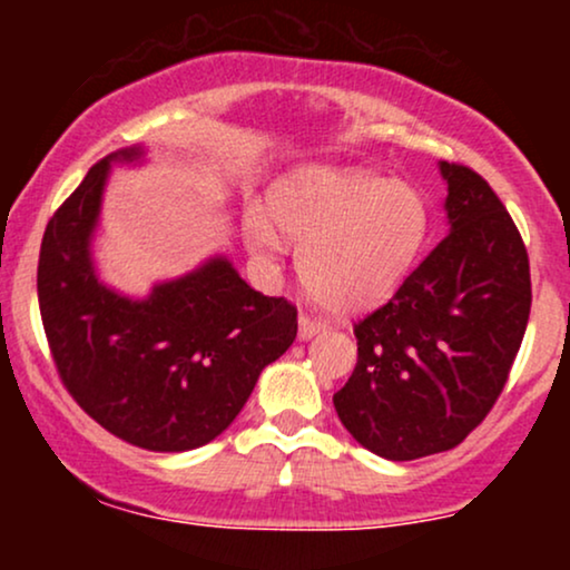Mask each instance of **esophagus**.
<instances>
[{
    "instance_id": "34e87169",
    "label": "esophagus",
    "mask_w": 570,
    "mask_h": 570,
    "mask_svg": "<svg viewBox=\"0 0 570 570\" xmlns=\"http://www.w3.org/2000/svg\"><path fill=\"white\" fill-rule=\"evenodd\" d=\"M299 340H311L313 335H318V332H324L326 330V324L324 322H318V318H313V316H307V313H299Z\"/></svg>"
}]
</instances>
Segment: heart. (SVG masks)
<instances>
[{
    "instance_id": "heart-1",
    "label": "heart",
    "mask_w": 570,
    "mask_h": 570,
    "mask_svg": "<svg viewBox=\"0 0 570 570\" xmlns=\"http://www.w3.org/2000/svg\"><path fill=\"white\" fill-rule=\"evenodd\" d=\"M271 219L299 248L305 292L337 313L383 303L407 276L429 227L426 200L407 181L337 166H307L281 179ZM246 240L263 259L281 246L259 214H248Z\"/></svg>"
}]
</instances>
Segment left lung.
<instances>
[{"instance_id": "left-lung-1", "label": "left lung", "mask_w": 570, "mask_h": 570, "mask_svg": "<svg viewBox=\"0 0 570 570\" xmlns=\"http://www.w3.org/2000/svg\"><path fill=\"white\" fill-rule=\"evenodd\" d=\"M440 174L450 233L353 324L356 370L332 399L353 440L389 461L453 450L485 421L531 316L528 252L499 195L458 163Z\"/></svg>"}]
</instances>
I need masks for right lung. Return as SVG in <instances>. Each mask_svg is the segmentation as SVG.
<instances>
[{
	"label": "right lung",
	"mask_w": 570,
	"mask_h": 570,
	"mask_svg": "<svg viewBox=\"0 0 570 570\" xmlns=\"http://www.w3.org/2000/svg\"><path fill=\"white\" fill-rule=\"evenodd\" d=\"M141 155L130 147L98 160L48 222L39 313L58 375L96 423L136 448L185 453L244 410L259 372L297 337V307L254 292L225 257L144 299L98 281L90 240L109 168Z\"/></svg>",
	"instance_id": "right-lung-1"
}]
</instances>
